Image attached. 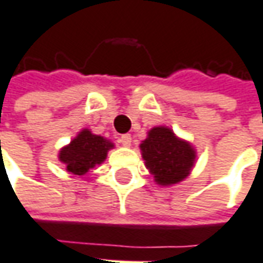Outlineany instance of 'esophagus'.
<instances>
[{"label":"esophagus","instance_id":"1","mask_svg":"<svg viewBox=\"0 0 263 263\" xmlns=\"http://www.w3.org/2000/svg\"><path fill=\"white\" fill-rule=\"evenodd\" d=\"M119 142H121L122 145H125V147H129L132 142V137L129 134H125V135H122V137L119 138Z\"/></svg>","mask_w":263,"mask_h":263}]
</instances>
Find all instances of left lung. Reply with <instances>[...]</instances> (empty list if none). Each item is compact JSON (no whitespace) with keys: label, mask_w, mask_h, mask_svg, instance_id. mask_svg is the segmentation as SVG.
<instances>
[{"label":"left lung","mask_w":263,"mask_h":263,"mask_svg":"<svg viewBox=\"0 0 263 263\" xmlns=\"http://www.w3.org/2000/svg\"><path fill=\"white\" fill-rule=\"evenodd\" d=\"M140 148L149 173L161 186L175 185L186 179L196 159L194 147L177 138L167 126L149 129Z\"/></svg>","instance_id":"obj_1"}]
</instances>
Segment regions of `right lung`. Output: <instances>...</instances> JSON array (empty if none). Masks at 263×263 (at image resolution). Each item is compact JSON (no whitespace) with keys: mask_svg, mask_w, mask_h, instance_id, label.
<instances>
[{"mask_svg":"<svg viewBox=\"0 0 263 263\" xmlns=\"http://www.w3.org/2000/svg\"><path fill=\"white\" fill-rule=\"evenodd\" d=\"M110 148H114V142L83 129L68 145L61 148L58 157L65 164L67 172L84 176L95 166L103 163Z\"/></svg>","mask_w":263,"mask_h":263,"instance_id":"obj_1","label":"right lung"}]
</instances>
